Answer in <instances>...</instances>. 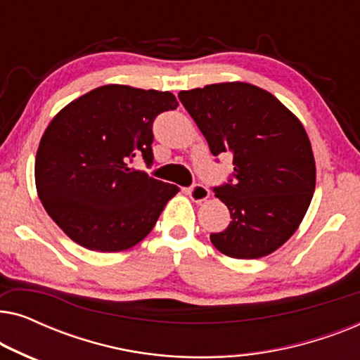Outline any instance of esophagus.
Here are the masks:
<instances>
[{"instance_id":"34e87169","label":"esophagus","mask_w":360,"mask_h":360,"mask_svg":"<svg viewBox=\"0 0 360 360\" xmlns=\"http://www.w3.org/2000/svg\"><path fill=\"white\" fill-rule=\"evenodd\" d=\"M186 193L191 198V201H195V203H201V201H206L210 198V190L206 188L205 185H193L191 188L186 190Z\"/></svg>"}]
</instances>
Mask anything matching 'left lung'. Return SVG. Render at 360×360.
Wrapping results in <instances>:
<instances>
[{
	"label": "left lung",
	"mask_w": 360,
	"mask_h": 360,
	"mask_svg": "<svg viewBox=\"0 0 360 360\" xmlns=\"http://www.w3.org/2000/svg\"><path fill=\"white\" fill-rule=\"evenodd\" d=\"M179 98L211 154H233L234 184L214 188L233 221L211 243L233 259L272 254L298 229L316 186L303 124L272 93L244 82L213 83Z\"/></svg>",
	"instance_id": "8db88e82"
}]
</instances>
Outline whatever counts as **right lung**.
Returning a JSON list of instances; mask_svg holds the SVG:
<instances>
[{
    "mask_svg": "<svg viewBox=\"0 0 360 360\" xmlns=\"http://www.w3.org/2000/svg\"><path fill=\"white\" fill-rule=\"evenodd\" d=\"M179 106L170 91L105 85L57 112L36 155L44 208L73 243L121 252L154 228L179 186L129 169L137 155L152 164V122Z\"/></svg>",
    "mask_w": 360,
    "mask_h": 360,
    "instance_id": "obj_1",
    "label": "right lung"
}]
</instances>
